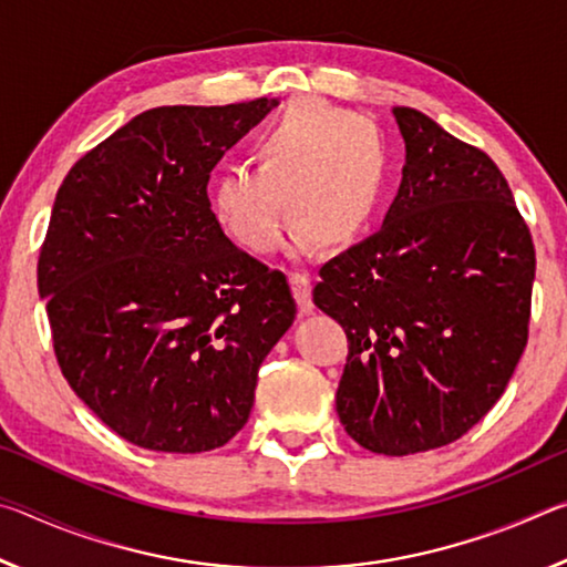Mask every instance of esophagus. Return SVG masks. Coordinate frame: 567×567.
Listing matches in <instances>:
<instances>
[{
    "mask_svg": "<svg viewBox=\"0 0 567 567\" xmlns=\"http://www.w3.org/2000/svg\"><path fill=\"white\" fill-rule=\"evenodd\" d=\"M290 285H292V292H295V300L297 307H300L302 315H310L312 312V287H310V275L305 272H290Z\"/></svg>",
    "mask_w": 567,
    "mask_h": 567,
    "instance_id": "esophagus-1",
    "label": "esophagus"
}]
</instances>
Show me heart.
Wrapping results in <instances>:
<instances>
[{"label":"heart","mask_w":567,"mask_h":567,"mask_svg":"<svg viewBox=\"0 0 567 567\" xmlns=\"http://www.w3.org/2000/svg\"><path fill=\"white\" fill-rule=\"evenodd\" d=\"M257 167L227 165L209 187L219 227L239 247L270 255L285 235V204L300 239L350 245L375 219L390 155L380 130L320 100L292 102L257 137Z\"/></svg>","instance_id":"b5f03b06"}]
</instances>
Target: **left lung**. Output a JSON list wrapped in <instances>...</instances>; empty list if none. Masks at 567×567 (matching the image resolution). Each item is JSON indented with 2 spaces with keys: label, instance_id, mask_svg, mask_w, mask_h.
Segmentation results:
<instances>
[{
  "label": "left lung",
  "instance_id": "8db88e82",
  "mask_svg": "<svg viewBox=\"0 0 567 567\" xmlns=\"http://www.w3.org/2000/svg\"><path fill=\"white\" fill-rule=\"evenodd\" d=\"M405 167L380 233L320 267L312 300L342 324L338 415L378 455L463 437L527 344L535 247L483 150L395 107Z\"/></svg>",
  "mask_w": 567,
  "mask_h": 567
}]
</instances>
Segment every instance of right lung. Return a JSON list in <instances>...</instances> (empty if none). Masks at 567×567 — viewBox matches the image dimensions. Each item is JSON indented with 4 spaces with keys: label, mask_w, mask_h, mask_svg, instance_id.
Returning <instances> with one entry per match:
<instances>
[{
    "label": "right lung",
    "mask_w": 567,
    "mask_h": 567,
    "mask_svg": "<svg viewBox=\"0 0 567 567\" xmlns=\"http://www.w3.org/2000/svg\"><path fill=\"white\" fill-rule=\"evenodd\" d=\"M275 104L142 112L56 192L37 265L56 362L132 445L229 443L295 320L287 277L229 243L207 197L209 172Z\"/></svg>",
    "instance_id": "add662e5"
}]
</instances>
